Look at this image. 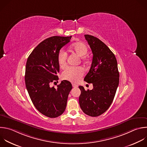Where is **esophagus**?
<instances>
[{
  "instance_id": "obj_1",
  "label": "esophagus",
  "mask_w": 147,
  "mask_h": 147,
  "mask_svg": "<svg viewBox=\"0 0 147 147\" xmlns=\"http://www.w3.org/2000/svg\"><path fill=\"white\" fill-rule=\"evenodd\" d=\"M72 86H73V88H77L78 87V85L77 84H73Z\"/></svg>"
}]
</instances>
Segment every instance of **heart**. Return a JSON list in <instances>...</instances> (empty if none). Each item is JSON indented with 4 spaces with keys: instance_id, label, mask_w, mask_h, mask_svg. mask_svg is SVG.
I'll return each instance as SVG.
<instances>
[{
    "instance_id": "heart-1",
    "label": "heart",
    "mask_w": 147,
    "mask_h": 147,
    "mask_svg": "<svg viewBox=\"0 0 147 147\" xmlns=\"http://www.w3.org/2000/svg\"><path fill=\"white\" fill-rule=\"evenodd\" d=\"M71 50L74 51L78 56L82 57L85 56L88 51V48L86 44L83 42H76L70 47ZM57 61L59 67L64 69L67 65V53L63 50L59 51L57 55ZM84 74V70L81 67H69L62 73V78L73 82H77L80 80Z\"/></svg>"
}]
</instances>
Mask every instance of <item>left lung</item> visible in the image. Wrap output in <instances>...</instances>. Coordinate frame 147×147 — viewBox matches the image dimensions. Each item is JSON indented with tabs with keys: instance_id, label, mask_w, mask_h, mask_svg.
I'll return each instance as SVG.
<instances>
[{
	"instance_id": "8db88e82",
	"label": "left lung",
	"mask_w": 147,
	"mask_h": 147,
	"mask_svg": "<svg viewBox=\"0 0 147 147\" xmlns=\"http://www.w3.org/2000/svg\"><path fill=\"white\" fill-rule=\"evenodd\" d=\"M85 37L92 50L93 59L84 81L92 83L93 88L85 90L79 86V103L85 114L97 117L111 106L119 85V74L116 58L110 48L96 37L85 34Z\"/></svg>"
}]
</instances>
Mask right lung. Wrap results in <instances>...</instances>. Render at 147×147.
<instances>
[{"instance_id":"1","label":"right lung","mask_w":147,"mask_h":147,"mask_svg":"<svg viewBox=\"0 0 147 147\" xmlns=\"http://www.w3.org/2000/svg\"><path fill=\"white\" fill-rule=\"evenodd\" d=\"M71 37L53 36L43 40L27 59L25 81L30 98L36 109L49 118H57L63 113L72 89L67 80L62 81L57 89L50 87L51 82L58 80V53Z\"/></svg>"}]
</instances>
